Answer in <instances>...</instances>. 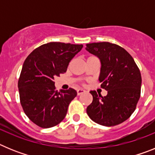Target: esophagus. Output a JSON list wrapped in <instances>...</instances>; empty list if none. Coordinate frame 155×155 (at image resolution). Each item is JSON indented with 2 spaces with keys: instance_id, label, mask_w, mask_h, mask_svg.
<instances>
[{
  "instance_id": "obj_1",
  "label": "esophagus",
  "mask_w": 155,
  "mask_h": 155,
  "mask_svg": "<svg viewBox=\"0 0 155 155\" xmlns=\"http://www.w3.org/2000/svg\"><path fill=\"white\" fill-rule=\"evenodd\" d=\"M77 92H78V95H81V94H83L84 92H85L84 89H81V88H79V89L77 90Z\"/></svg>"
}]
</instances>
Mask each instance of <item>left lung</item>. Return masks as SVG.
<instances>
[{"instance_id":"obj_1","label":"left lung","mask_w":155,"mask_h":155,"mask_svg":"<svg viewBox=\"0 0 155 155\" xmlns=\"http://www.w3.org/2000/svg\"><path fill=\"white\" fill-rule=\"evenodd\" d=\"M86 50L99 58V81L108 91L102 97L91 91L92 102L87 107L91 120L105 127L122 124L132 115L140 96L141 74L126 50L108 42L86 44Z\"/></svg>"}]
</instances>
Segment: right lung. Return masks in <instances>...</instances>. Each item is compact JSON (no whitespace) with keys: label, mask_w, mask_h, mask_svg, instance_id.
<instances>
[{"label":"right lung","mask_w":155,"mask_h":155,"mask_svg":"<svg viewBox=\"0 0 155 155\" xmlns=\"http://www.w3.org/2000/svg\"><path fill=\"white\" fill-rule=\"evenodd\" d=\"M82 47L83 45L48 42L25 59L18 83L20 102L28 119L37 126L50 128L65 118L77 91L73 88L57 91L54 78L65 73L70 61Z\"/></svg>","instance_id":"1"}]
</instances>
